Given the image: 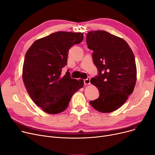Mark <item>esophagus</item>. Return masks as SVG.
I'll use <instances>...</instances> for the list:
<instances>
[{
	"label": "esophagus",
	"instance_id": "esophagus-1",
	"mask_svg": "<svg viewBox=\"0 0 155 155\" xmlns=\"http://www.w3.org/2000/svg\"><path fill=\"white\" fill-rule=\"evenodd\" d=\"M84 83L85 85H87L90 84V78H88L84 80Z\"/></svg>",
	"mask_w": 155,
	"mask_h": 155
}]
</instances>
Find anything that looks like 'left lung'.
<instances>
[{
    "label": "left lung",
    "instance_id": "obj_1",
    "mask_svg": "<svg viewBox=\"0 0 155 155\" xmlns=\"http://www.w3.org/2000/svg\"><path fill=\"white\" fill-rule=\"evenodd\" d=\"M86 42L93 52V62L98 70V75L90 81L99 91V97L89 103L99 112L111 113L126 101L134 90V54L124 39L104 31L89 32Z\"/></svg>",
    "mask_w": 155,
    "mask_h": 155
}]
</instances>
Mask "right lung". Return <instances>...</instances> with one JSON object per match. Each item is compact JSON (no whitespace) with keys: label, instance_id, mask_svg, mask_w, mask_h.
Masks as SVG:
<instances>
[{"label":"right lung","instance_id":"obj_1","mask_svg":"<svg viewBox=\"0 0 155 155\" xmlns=\"http://www.w3.org/2000/svg\"><path fill=\"white\" fill-rule=\"evenodd\" d=\"M83 39V33L57 32L35 41L27 50L22 79L33 102L49 114L66 110L74 93L84 81L72 79L62 69L67 65L69 49Z\"/></svg>","mask_w":155,"mask_h":155}]
</instances>
